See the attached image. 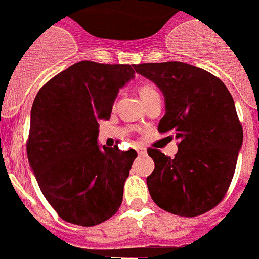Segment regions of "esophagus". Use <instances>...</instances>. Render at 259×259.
Listing matches in <instances>:
<instances>
[{
    "instance_id": "esophagus-1",
    "label": "esophagus",
    "mask_w": 259,
    "mask_h": 259,
    "mask_svg": "<svg viewBox=\"0 0 259 259\" xmlns=\"http://www.w3.org/2000/svg\"><path fill=\"white\" fill-rule=\"evenodd\" d=\"M135 150H136V152H138V154H139V155H144V154H146V150H144V148H143V147H140V146H136Z\"/></svg>"
}]
</instances>
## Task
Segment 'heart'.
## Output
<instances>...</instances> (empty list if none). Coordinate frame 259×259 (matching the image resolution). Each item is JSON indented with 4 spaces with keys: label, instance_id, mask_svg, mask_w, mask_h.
I'll return each instance as SVG.
<instances>
[{
    "label": "heart",
    "instance_id": "1",
    "mask_svg": "<svg viewBox=\"0 0 259 259\" xmlns=\"http://www.w3.org/2000/svg\"><path fill=\"white\" fill-rule=\"evenodd\" d=\"M138 91H139V96L140 99H142L143 104H144L147 100H150L151 97L159 95L156 87H155L154 84H151V82H143V84H140Z\"/></svg>",
    "mask_w": 259,
    "mask_h": 259
}]
</instances>
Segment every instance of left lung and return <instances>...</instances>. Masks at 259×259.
Listing matches in <instances>:
<instances>
[{
  "label": "left lung",
  "instance_id": "1",
  "mask_svg": "<svg viewBox=\"0 0 259 259\" xmlns=\"http://www.w3.org/2000/svg\"><path fill=\"white\" fill-rule=\"evenodd\" d=\"M134 69L163 92L165 115L159 132L179 140L172 159L147 150L155 163L147 177L151 198L181 217L210 211L226 195L243 142L233 96L214 74L181 61L138 64Z\"/></svg>",
  "mask_w": 259,
  "mask_h": 259
}]
</instances>
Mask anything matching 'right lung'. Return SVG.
<instances>
[{"label":"right lung","instance_id":"add662e5","mask_svg":"<svg viewBox=\"0 0 259 259\" xmlns=\"http://www.w3.org/2000/svg\"><path fill=\"white\" fill-rule=\"evenodd\" d=\"M135 77L127 64L80 61L51 78L30 112L26 152L45 199L59 217L95 226L115 215L135 150L97 144L99 120H108L119 90Z\"/></svg>","mask_w":259,"mask_h":259}]
</instances>
